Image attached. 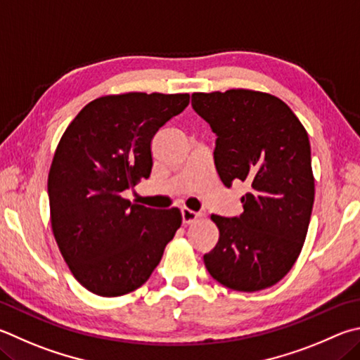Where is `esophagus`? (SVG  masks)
<instances>
[{"instance_id": "1", "label": "esophagus", "mask_w": 360, "mask_h": 360, "mask_svg": "<svg viewBox=\"0 0 360 360\" xmlns=\"http://www.w3.org/2000/svg\"><path fill=\"white\" fill-rule=\"evenodd\" d=\"M181 215H182V224L184 225H191V224H193V221H197L200 219L198 212L191 211V209H187V207L182 209Z\"/></svg>"}]
</instances>
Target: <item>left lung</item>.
<instances>
[{
	"instance_id": "1",
	"label": "left lung",
	"mask_w": 360,
	"mask_h": 360,
	"mask_svg": "<svg viewBox=\"0 0 360 360\" xmlns=\"http://www.w3.org/2000/svg\"><path fill=\"white\" fill-rule=\"evenodd\" d=\"M192 107L217 135L214 163L224 186L247 184L239 217L211 215L219 243L205 266L226 288L253 292L296 263L315 200L305 127L278 97L252 89L193 93Z\"/></svg>"
}]
</instances>
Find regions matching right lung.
Here are the masks:
<instances>
[{
    "label": "right lung",
    "instance_id": "add662e5",
    "mask_svg": "<svg viewBox=\"0 0 360 360\" xmlns=\"http://www.w3.org/2000/svg\"><path fill=\"white\" fill-rule=\"evenodd\" d=\"M188 101V94L102 96L58 143L49 173L51 230L70 272L97 296L140 288L182 224L178 207L158 211L121 193L149 178L155 132Z\"/></svg>",
    "mask_w": 360,
    "mask_h": 360
}]
</instances>
